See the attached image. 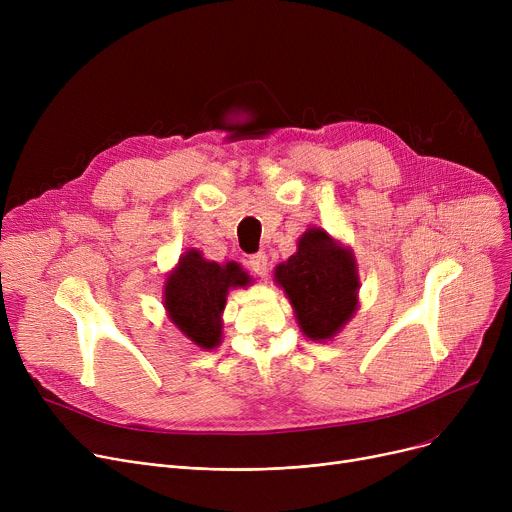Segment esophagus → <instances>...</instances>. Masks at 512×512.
<instances>
[{"instance_id":"1","label":"esophagus","mask_w":512,"mask_h":512,"mask_svg":"<svg viewBox=\"0 0 512 512\" xmlns=\"http://www.w3.org/2000/svg\"><path fill=\"white\" fill-rule=\"evenodd\" d=\"M249 265L253 267V272H255L257 276L263 278V276L267 274V255H265L263 251L251 255V257H249Z\"/></svg>"}]
</instances>
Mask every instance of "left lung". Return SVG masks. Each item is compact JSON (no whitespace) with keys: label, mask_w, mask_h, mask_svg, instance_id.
I'll return each instance as SVG.
<instances>
[{"label":"left lung","mask_w":512,"mask_h":512,"mask_svg":"<svg viewBox=\"0 0 512 512\" xmlns=\"http://www.w3.org/2000/svg\"><path fill=\"white\" fill-rule=\"evenodd\" d=\"M276 282L311 340L332 338L357 309L355 259L319 228L307 230L299 251L276 267Z\"/></svg>","instance_id":"left-lung-1"}]
</instances>
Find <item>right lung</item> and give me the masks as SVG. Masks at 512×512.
<instances>
[{
    "label": "right lung",
    "mask_w": 512,
    "mask_h": 512,
    "mask_svg": "<svg viewBox=\"0 0 512 512\" xmlns=\"http://www.w3.org/2000/svg\"><path fill=\"white\" fill-rule=\"evenodd\" d=\"M251 280L238 263L205 261L188 251L166 280V309L172 324L201 348H213L222 338V311L230 288Z\"/></svg>",
    "instance_id": "right-lung-1"
}]
</instances>
